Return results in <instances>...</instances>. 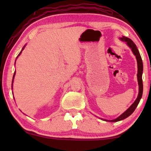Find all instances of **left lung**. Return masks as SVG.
Returning a JSON list of instances; mask_svg holds the SVG:
<instances>
[{
  "label": "left lung",
  "instance_id": "1",
  "mask_svg": "<svg viewBox=\"0 0 151 151\" xmlns=\"http://www.w3.org/2000/svg\"><path fill=\"white\" fill-rule=\"evenodd\" d=\"M120 40H122V41L127 42V45L129 46L130 48H131L132 53H133L134 55L136 57V59L137 61V67H138L137 80H138V84H139V94H138L137 99L135 100L134 103L131 104V106H130L126 111H124L123 113L121 114V115H120L119 117H117L116 119H113V120H106V119H101L103 121H104L118 122V121H122V120L127 118L128 116H129L132 113V112L134 111V110L137 108L138 104H139V102L140 101V99H141L142 95L143 84H142V72H143V64H142V60L141 57H140V55L139 53V50H138L136 45H135L134 43L132 42V40L131 39H130L129 38H127L126 37L122 36V37L120 38Z\"/></svg>",
  "mask_w": 151,
  "mask_h": 151
}]
</instances>
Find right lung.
<instances>
[{"label": "right lung", "mask_w": 151, "mask_h": 151, "mask_svg": "<svg viewBox=\"0 0 151 151\" xmlns=\"http://www.w3.org/2000/svg\"><path fill=\"white\" fill-rule=\"evenodd\" d=\"M25 46H26V45H24V47H23V48H22V50H21V51H20V53H19V55H18V56H17V58L18 57H19V56L20 55V54H21L22 51L24 50V47H25ZM17 58H16V60H17ZM15 62H16V60H15ZM15 74H16V72H15V71H14V75H13V78H12V83H13V81H14V76H15Z\"/></svg>", "instance_id": "add662e5"}]
</instances>
